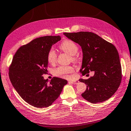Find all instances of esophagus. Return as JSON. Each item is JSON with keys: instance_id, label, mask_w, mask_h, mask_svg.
Here are the masks:
<instances>
[{"instance_id": "34e87169", "label": "esophagus", "mask_w": 131, "mask_h": 131, "mask_svg": "<svg viewBox=\"0 0 131 131\" xmlns=\"http://www.w3.org/2000/svg\"><path fill=\"white\" fill-rule=\"evenodd\" d=\"M70 83L72 84H77L79 83V81L78 80H73V81H70Z\"/></svg>"}]
</instances>
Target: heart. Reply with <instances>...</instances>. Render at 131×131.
<instances>
[{"label": "heart", "instance_id": "b5f03b06", "mask_svg": "<svg viewBox=\"0 0 131 131\" xmlns=\"http://www.w3.org/2000/svg\"><path fill=\"white\" fill-rule=\"evenodd\" d=\"M60 48L63 51L68 53L70 55L72 56L73 60H76L77 58L75 57V54H77L79 50V47L77 43L74 41L70 39H66L63 41L60 45ZM47 59L48 62L51 64H52L56 62L57 59V53L56 50L53 48H51L48 50L47 54ZM74 71L73 67L61 66L56 68L54 70V73L56 76L63 78H68V75Z\"/></svg>", "mask_w": 131, "mask_h": 131}]
</instances>
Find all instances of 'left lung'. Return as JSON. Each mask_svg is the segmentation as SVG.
Instances as JSON below:
<instances>
[{
    "instance_id": "1",
    "label": "left lung",
    "mask_w": 131,
    "mask_h": 131,
    "mask_svg": "<svg viewBox=\"0 0 131 131\" xmlns=\"http://www.w3.org/2000/svg\"><path fill=\"white\" fill-rule=\"evenodd\" d=\"M68 38L79 45L83 58L80 72L84 75L94 71L88 79H80L86 89L81 94L92 103L103 102L116 92L122 80V68L117 48L93 32L63 33Z\"/></svg>"
}]
</instances>
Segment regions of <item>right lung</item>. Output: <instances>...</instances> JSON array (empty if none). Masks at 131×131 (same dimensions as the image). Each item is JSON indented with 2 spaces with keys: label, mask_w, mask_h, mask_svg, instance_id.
Wrapping results in <instances>:
<instances>
[{
  "label": "right lung",
  "mask_w": 131,
  "mask_h": 131,
  "mask_svg": "<svg viewBox=\"0 0 131 131\" xmlns=\"http://www.w3.org/2000/svg\"><path fill=\"white\" fill-rule=\"evenodd\" d=\"M60 40V36L36 38L21 46L12 60L9 69L11 83L21 98L33 107H49L68 83L66 80L56 77L48 83L42 77L47 72L48 51Z\"/></svg>",
  "instance_id": "add662e5"
}]
</instances>
